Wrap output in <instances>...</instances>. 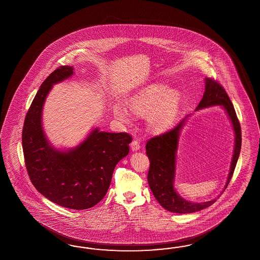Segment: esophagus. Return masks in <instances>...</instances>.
<instances>
[{"label":"esophagus","instance_id":"obj_1","mask_svg":"<svg viewBox=\"0 0 260 260\" xmlns=\"http://www.w3.org/2000/svg\"><path fill=\"white\" fill-rule=\"evenodd\" d=\"M131 147H132V150H138L140 149V142L138 141L137 139H134V141L131 143Z\"/></svg>","mask_w":260,"mask_h":260}]
</instances>
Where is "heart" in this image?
<instances>
[{
    "label": "heart",
    "instance_id": "b5f03b06",
    "mask_svg": "<svg viewBox=\"0 0 260 260\" xmlns=\"http://www.w3.org/2000/svg\"><path fill=\"white\" fill-rule=\"evenodd\" d=\"M180 107V96L163 84H153L134 95L129 101L132 112L145 116L147 125L152 133L165 131L173 124ZM117 118L124 122L131 119L129 111L124 107L115 110Z\"/></svg>",
    "mask_w": 260,
    "mask_h": 260
}]
</instances>
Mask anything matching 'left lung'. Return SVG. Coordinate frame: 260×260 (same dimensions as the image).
Listing matches in <instances>:
<instances>
[{"instance_id":"8db88e82","label":"left lung","mask_w":260,"mask_h":260,"mask_svg":"<svg viewBox=\"0 0 260 260\" xmlns=\"http://www.w3.org/2000/svg\"><path fill=\"white\" fill-rule=\"evenodd\" d=\"M205 89L203 98L197 106V110L215 105L223 106L233 123L236 134L235 153L232 160L227 185L225 187L226 189L233 177L241 150V127L234 105L224 87L216 80L206 78ZM184 122L185 119H183L177 126H174L172 129L151 137L146 145L147 155L150 159L148 182L150 189L159 204L166 210L176 213H194L210 207L216 201L213 199L203 203H191L179 197L173 188L175 151L177 150L179 132Z\"/></svg>"}]
</instances>
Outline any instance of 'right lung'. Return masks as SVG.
I'll list each match as a JSON object with an SVG mask.
<instances>
[{"label": "right lung", "mask_w": 260, "mask_h": 260, "mask_svg": "<svg viewBox=\"0 0 260 260\" xmlns=\"http://www.w3.org/2000/svg\"><path fill=\"white\" fill-rule=\"evenodd\" d=\"M72 71V67H59L43 82L26 112L22 143L25 168L36 189L53 203L85 210L106 196L114 168L127 155L133 137L126 133L110 134L95 128L69 152L48 145L41 125L43 105L52 85L69 78Z\"/></svg>", "instance_id": "1"}]
</instances>
